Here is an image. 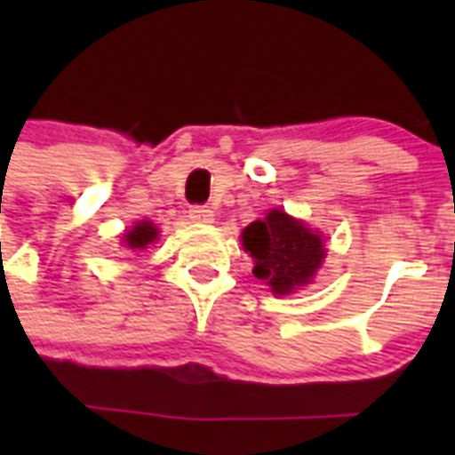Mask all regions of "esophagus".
Listing matches in <instances>:
<instances>
[{
  "label": "esophagus",
  "mask_w": 455,
  "mask_h": 455,
  "mask_svg": "<svg viewBox=\"0 0 455 455\" xmlns=\"http://www.w3.org/2000/svg\"><path fill=\"white\" fill-rule=\"evenodd\" d=\"M189 218L194 220V222H200V224H211L213 222V211L209 209V206L204 204H196L189 209Z\"/></svg>",
  "instance_id": "esophagus-1"
}]
</instances>
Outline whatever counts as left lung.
<instances>
[{
  "instance_id": "obj_1",
  "label": "left lung",
  "mask_w": 455,
  "mask_h": 455,
  "mask_svg": "<svg viewBox=\"0 0 455 455\" xmlns=\"http://www.w3.org/2000/svg\"><path fill=\"white\" fill-rule=\"evenodd\" d=\"M242 244L255 261L253 275L266 279L275 295H288L297 286L310 283L325 257L321 237L279 209L249 224L242 233Z\"/></svg>"
}]
</instances>
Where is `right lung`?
Wrapping results in <instances>:
<instances>
[{
    "instance_id": "1",
    "label": "right lung",
    "mask_w": 455,
    "mask_h": 455,
    "mask_svg": "<svg viewBox=\"0 0 455 455\" xmlns=\"http://www.w3.org/2000/svg\"><path fill=\"white\" fill-rule=\"evenodd\" d=\"M156 237H158V228H156L154 224L139 222L134 228H132V231L125 233V240L123 242L127 244V249L142 251V249H147V246H149Z\"/></svg>"
}]
</instances>
